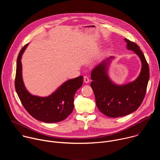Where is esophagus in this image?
Here are the masks:
<instances>
[{"label": "esophagus", "mask_w": 160, "mask_h": 160, "mask_svg": "<svg viewBox=\"0 0 160 160\" xmlns=\"http://www.w3.org/2000/svg\"><path fill=\"white\" fill-rule=\"evenodd\" d=\"M83 80H84V82H85V83H88L89 81H90V80H89V78H88V77L87 76L84 77Z\"/></svg>", "instance_id": "obj_1"}]
</instances>
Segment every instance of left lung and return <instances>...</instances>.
<instances>
[{"mask_svg": "<svg viewBox=\"0 0 160 160\" xmlns=\"http://www.w3.org/2000/svg\"><path fill=\"white\" fill-rule=\"evenodd\" d=\"M127 48L139 56L142 63L141 71L134 81L124 85L112 82L108 74L111 56L97 65L91 72V82L99 110L110 118L123 117L139 108L145 97L149 79V68L138 45L125 38Z\"/></svg>", "mask_w": 160, "mask_h": 160, "instance_id": "left-lung-1", "label": "left lung"}]
</instances>
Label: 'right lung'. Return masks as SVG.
<instances>
[{
  "label": "right lung",
  "instance_id": "obj_1",
  "mask_svg": "<svg viewBox=\"0 0 160 160\" xmlns=\"http://www.w3.org/2000/svg\"><path fill=\"white\" fill-rule=\"evenodd\" d=\"M28 44L19 53L17 59L15 88L25 109L37 120L45 123H56L66 119L74 108V96L83 83V77L68 80L47 97L32 95L27 90L22 77L21 57Z\"/></svg>",
  "mask_w": 160,
  "mask_h": 160
}]
</instances>
